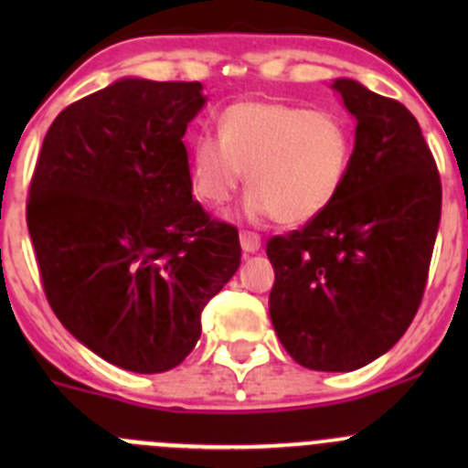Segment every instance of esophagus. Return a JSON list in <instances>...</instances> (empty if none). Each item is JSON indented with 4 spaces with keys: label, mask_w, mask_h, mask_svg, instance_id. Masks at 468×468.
Here are the masks:
<instances>
[{
    "label": "esophagus",
    "mask_w": 468,
    "mask_h": 468,
    "mask_svg": "<svg viewBox=\"0 0 468 468\" xmlns=\"http://www.w3.org/2000/svg\"><path fill=\"white\" fill-rule=\"evenodd\" d=\"M239 244H242V251L244 253H256L261 249V238L251 230H242L239 233Z\"/></svg>",
    "instance_id": "obj_1"
}]
</instances>
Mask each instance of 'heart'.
<instances>
[{
  "instance_id": "heart-1",
  "label": "heart",
  "mask_w": 468,
  "mask_h": 468,
  "mask_svg": "<svg viewBox=\"0 0 468 468\" xmlns=\"http://www.w3.org/2000/svg\"><path fill=\"white\" fill-rule=\"evenodd\" d=\"M351 163L346 124L328 111L281 101H238L219 117V138L190 146V186L224 206L247 172V210L285 226L313 221L337 199Z\"/></svg>"
}]
</instances>
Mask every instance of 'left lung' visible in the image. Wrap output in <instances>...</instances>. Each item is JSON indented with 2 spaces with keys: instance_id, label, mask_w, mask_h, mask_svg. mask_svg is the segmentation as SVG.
Returning a JSON list of instances; mask_svg holds the SVG:
<instances>
[{
  "instance_id": "8db88e82",
  "label": "left lung",
  "mask_w": 468,
  "mask_h": 468,
  "mask_svg": "<svg viewBox=\"0 0 468 468\" xmlns=\"http://www.w3.org/2000/svg\"><path fill=\"white\" fill-rule=\"evenodd\" d=\"M333 88L357 120L346 178L319 217L273 235L269 314L285 351L314 371H353L412 324L441 217V181L419 122L351 79Z\"/></svg>"
}]
</instances>
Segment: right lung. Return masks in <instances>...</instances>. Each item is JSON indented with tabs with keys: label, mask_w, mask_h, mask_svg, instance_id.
I'll return each mask as SVG.
<instances>
[{
	"label": "right lung",
	"mask_w": 468,
	"mask_h": 468,
	"mask_svg": "<svg viewBox=\"0 0 468 468\" xmlns=\"http://www.w3.org/2000/svg\"><path fill=\"white\" fill-rule=\"evenodd\" d=\"M201 90L120 79L56 117L33 169L27 226L47 301L126 371L181 365L239 267L238 229L192 199L183 135Z\"/></svg>",
	"instance_id": "right-lung-1"
}]
</instances>
